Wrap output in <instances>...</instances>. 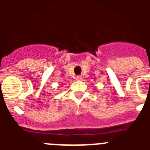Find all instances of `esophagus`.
<instances>
[{"instance_id":"esophagus-1","label":"esophagus","mask_w":150,"mask_h":150,"mask_svg":"<svg viewBox=\"0 0 150 150\" xmlns=\"http://www.w3.org/2000/svg\"><path fill=\"white\" fill-rule=\"evenodd\" d=\"M83 79V77L80 76H76V80H79V81H80V80H82Z\"/></svg>"}]
</instances>
